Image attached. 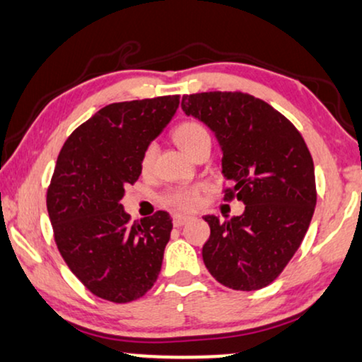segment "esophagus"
<instances>
[{"mask_svg": "<svg viewBox=\"0 0 362 362\" xmlns=\"http://www.w3.org/2000/svg\"><path fill=\"white\" fill-rule=\"evenodd\" d=\"M191 219V216H186V214H175L173 216V224H175L176 228L182 226V224H186L187 221Z\"/></svg>", "mask_w": 362, "mask_h": 362, "instance_id": "34e87169", "label": "esophagus"}]
</instances>
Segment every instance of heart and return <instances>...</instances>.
Segmentation results:
<instances>
[{
	"label": "heart",
	"instance_id": "b5f03b06",
	"mask_svg": "<svg viewBox=\"0 0 362 362\" xmlns=\"http://www.w3.org/2000/svg\"><path fill=\"white\" fill-rule=\"evenodd\" d=\"M173 138L177 143L182 151H185L187 156H191L194 153V149L199 146L201 143L211 139L208 129L204 128L201 123H196V121H185L180 126H176L175 133H173ZM154 156H156V146L154 144H148L144 148L143 154H141V171L149 173L153 168ZM201 198V187L199 186H182L177 187V189L171 191L168 194L166 201L171 206H175L176 209L189 211L194 209L196 206L199 204Z\"/></svg>",
	"mask_w": 362,
	"mask_h": 362
}]
</instances>
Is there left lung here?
I'll list each match as a JSON object with an SVG mask.
<instances>
[{
    "label": "left lung",
    "mask_w": 362,
    "mask_h": 362,
    "mask_svg": "<svg viewBox=\"0 0 362 362\" xmlns=\"http://www.w3.org/2000/svg\"><path fill=\"white\" fill-rule=\"evenodd\" d=\"M182 111L213 131L223 151L224 199L244 204L241 216H204L211 236L203 261L226 288L271 284L301 246L316 208L311 153L301 133L273 106L246 93L182 96Z\"/></svg>",
    "instance_id": "obj_1"
}]
</instances>
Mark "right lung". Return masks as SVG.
Returning <instances> with one entry per match:
<instances>
[{
  "mask_svg": "<svg viewBox=\"0 0 362 362\" xmlns=\"http://www.w3.org/2000/svg\"><path fill=\"white\" fill-rule=\"evenodd\" d=\"M180 96L112 103L73 131L46 196L56 246L98 298L131 303L156 283L173 219L166 211L129 223L121 199L141 175V154L166 128Z\"/></svg>",
  "mask_w": 362,
  "mask_h": 362,
  "instance_id": "right-lung-1",
  "label": "right lung"
}]
</instances>
